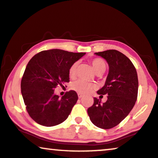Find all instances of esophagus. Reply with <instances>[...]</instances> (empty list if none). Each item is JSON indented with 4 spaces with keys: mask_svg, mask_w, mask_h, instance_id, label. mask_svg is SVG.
<instances>
[{
    "mask_svg": "<svg viewBox=\"0 0 158 158\" xmlns=\"http://www.w3.org/2000/svg\"><path fill=\"white\" fill-rule=\"evenodd\" d=\"M83 96L84 95L81 93H78V97H79V98H82Z\"/></svg>",
    "mask_w": 158,
    "mask_h": 158,
    "instance_id": "1",
    "label": "esophagus"
}]
</instances>
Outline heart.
Here are the masks:
<instances>
[{
    "label": "heart",
    "instance_id": "b5f03b06",
    "mask_svg": "<svg viewBox=\"0 0 158 158\" xmlns=\"http://www.w3.org/2000/svg\"><path fill=\"white\" fill-rule=\"evenodd\" d=\"M90 63L93 68L95 70L96 73H101L104 72L106 69V62L102 58H93L90 60ZM78 67V62H75L71 65L69 69V76L70 78H74L77 75ZM71 87L73 90L78 92V93L81 94H87L91 92L95 87V84L92 82H88L84 80H77L74 81L71 85Z\"/></svg>",
    "mask_w": 158,
    "mask_h": 158
}]
</instances>
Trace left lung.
<instances>
[{
  "label": "left lung",
  "mask_w": 158,
  "mask_h": 158,
  "mask_svg": "<svg viewBox=\"0 0 158 158\" xmlns=\"http://www.w3.org/2000/svg\"><path fill=\"white\" fill-rule=\"evenodd\" d=\"M95 55L103 57L109 66L105 85L97 92L101 96L108 95V99L101 103L94 98L87 113L95 126L110 129L120 123L134 106L139 87L137 72L132 62L120 52L109 49Z\"/></svg>",
  "instance_id": "left-lung-1"
}]
</instances>
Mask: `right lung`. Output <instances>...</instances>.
<instances>
[{"label": "right lung", "mask_w": 158, "mask_h": 158, "mask_svg": "<svg viewBox=\"0 0 158 158\" xmlns=\"http://www.w3.org/2000/svg\"><path fill=\"white\" fill-rule=\"evenodd\" d=\"M85 52H71L62 49L40 52L28 62L21 80V93L26 110L39 125L51 127L68 118L78 95L67 92L61 98L54 93L57 86L69 82L70 66Z\"/></svg>", "instance_id": "add662e5"}]
</instances>
